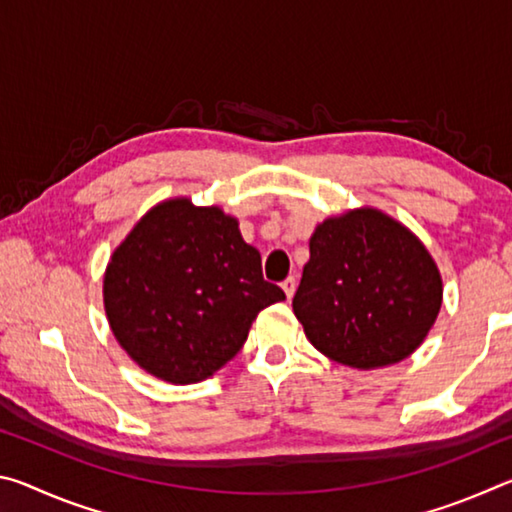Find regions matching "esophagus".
<instances>
[{"instance_id": "1", "label": "esophagus", "mask_w": 512, "mask_h": 512, "mask_svg": "<svg viewBox=\"0 0 512 512\" xmlns=\"http://www.w3.org/2000/svg\"><path fill=\"white\" fill-rule=\"evenodd\" d=\"M282 289H284V293H287V298L291 300L293 293H296V277H287V280L282 282Z\"/></svg>"}]
</instances>
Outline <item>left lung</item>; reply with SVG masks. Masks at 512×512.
Segmentation results:
<instances>
[{
    "mask_svg": "<svg viewBox=\"0 0 512 512\" xmlns=\"http://www.w3.org/2000/svg\"><path fill=\"white\" fill-rule=\"evenodd\" d=\"M443 305V277L413 232L375 207L329 216L309 239L293 314L336 363L375 370L420 348Z\"/></svg>",
    "mask_w": 512,
    "mask_h": 512,
    "instance_id": "8db88e82",
    "label": "left lung"
}]
</instances>
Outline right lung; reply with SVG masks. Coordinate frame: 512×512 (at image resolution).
I'll list each match as a JSON object with an SVG mask.
<instances>
[{
    "mask_svg": "<svg viewBox=\"0 0 512 512\" xmlns=\"http://www.w3.org/2000/svg\"><path fill=\"white\" fill-rule=\"evenodd\" d=\"M284 300L259 250L219 205L178 196L153 205L115 248L103 275L112 334L137 366L169 384L223 368L262 309Z\"/></svg>",
    "mask_w": 512,
    "mask_h": 512,
    "instance_id": "add662e5",
    "label": "right lung"
}]
</instances>
